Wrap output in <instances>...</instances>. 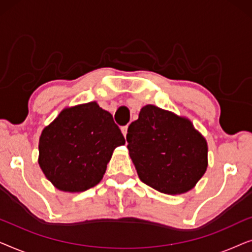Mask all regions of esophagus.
Here are the masks:
<instances>
[{
    "instance_id": "obj_1",
    "label": "esophagus",
    "mask_w": 252,
    "mask_h": 252,
    "mask_svg": "<svg viewBox=\"0 0 252 252\" xmlns=\"http://www.w3.org/2000/svg\"><path fill=\"white\" fill-rule=\"evenodd\" d=\"M127 128H128V127H127V126H123L122 127V133L124 134V136H125V137H126V134H127Z\"/></svg>"
}]
</instances>
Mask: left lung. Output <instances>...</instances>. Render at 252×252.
<instances>
[{"instance_id":"8db88e82","label":"left lung","mask_w":252,"mask_h":252,"mask_svg":"<svg viewBox=\"0 0 252 252\" xmlns=\"http://www.w3.org/2000/svg\"><path fill=\"white\" fill-rule=\"evenodd\" d=\"M129 156L140 180L168 195L195 187L208 167V143L184 117L148 104L127 129Z\"/></svg>"}]
</instances>
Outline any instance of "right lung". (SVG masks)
<instances>
[{"mask_svg":"<svg viewBox=\"0 0 252 252\" xmlns=\"http://www.w3.org/2000/svg\"><path fill=\"white\" fill-rule=\"evenodd\" d=\"M111 113L89 102L66 108L39 140V165L60 190L85 191L102 180L113 150L124 146Z\"/></svg>","mask_w":252,"mask_h":252,"instance_id":"1","label":"right lung"}]
</instances>
